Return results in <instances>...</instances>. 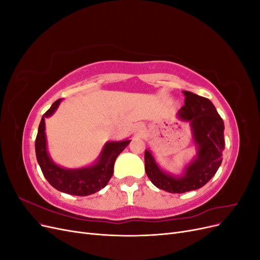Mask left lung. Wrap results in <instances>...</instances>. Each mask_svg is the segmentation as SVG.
Listing matches in <instances>:
<instances>
[{
  "mask_svg": "<svg viewBox=\"0 0 260 260\" xmlns=\"http://www.w3.org/2000/svg\"><path fill=\"white\" fill-rule=\"evenodd\" d=\"M184 106L178 117L190 121L198 154L188 164L183 175L174 177L162 171L156 164L152 153L145 151V172L152 183L169 193H185L198 190L215 176L222 161L224 149V123L216 107L206 99L188 91H183Z\"/></svg>",
  "mask_w": 260,
  "mask_h": 260,
  "instance_id": "left-lung-1",
  "label": "left lung"
}]
</instances>
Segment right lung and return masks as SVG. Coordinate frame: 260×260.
<instances>
[{
  "mask_svg": "<svg viewBox=\"0 0 260 260\" xmlns=\"http://www.w3.org/2000/svg\"><path fill=\"white\" fill-rule=\"evenodd\" d=\"M61 99L55 101L49 111L42 116L36 138V155L43 176L56 190L70 195L86 196L106 186L114 172L115 160L129 143L130 140L107 142L99 156L96 162L89 167L66 169L55 164L48 153L45 137V118L56 111Z\"/></svg>",
  "mask_w": 260,
  "mask_h": 260,
  "instance_id": "right-lung-1",
  "label": "right lung"
}]
</instances>
